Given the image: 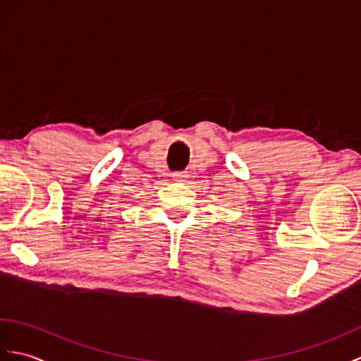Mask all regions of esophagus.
Here are the masks:
<instances>
[{"label": "esophagus", "mask_w": 361, "mask_h": 361, "mask_svg": "<svg viewBox=\"0 0 361 361\" xmlns=\"http://www.w3.org/2000/svg\"><path fill=\"white\" fill-rule=\"evenodd\" d=\"M172 178H173L175 181H185V180L188 178V175L183 173V172H178V173H173Z\"/></svg>", "instance_id": "34e87169"}]
</instances>
